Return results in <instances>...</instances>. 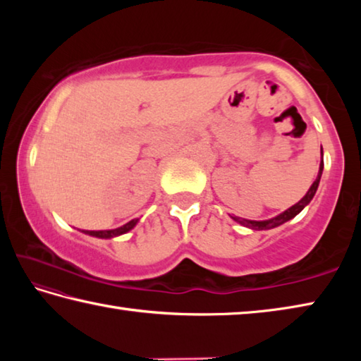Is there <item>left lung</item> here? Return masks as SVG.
I'll return each instance as SVG.
<instances>
[{"mask_svg": "<svg viewBox=\"0 0 361 361\" xmlns=\"http://www.w3.org/2000/svg\"><path fill=\"white\" fill-rule=\"evenodd\" d=\"M322 156H323V151H322ZM322 172H323V159L320 162V170H319V175H317L315 181L312 183V186L309 188V191L305 192L304 197L299 200L298 204H295L290 209H286L283 213H280V215L274 216L271 219H262V221H255V219H245V218H239V216H232L234 221H237L242 226H245L248 229H253V231H266V229H272V228H277V226L283 224L286 221H290L291 218H295L299 212H301L305 205H307L310 200L314 199V195L317 192V188H319V183L322 178Z\"/></svg>", "mask_w": 361, "mask_h": 361, "instance_id": "8db88e82", "label": "left lung"}]
</instances>
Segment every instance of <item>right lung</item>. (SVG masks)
Returning <instances> with one entry per match:
<instances>
[{"instance_id":"1","label":"right lung","mask_w":361,"mask_h":361,"mask_svg":"<svg viewBox=\"0 0 361 361\" xmlns=\"http://www.w3.org/2000/svg\"><path fill=\"white\" fill-rule=\"evenodd\" d=\"M138 223V219H132L124 226H121V228H116V229H109V231H82L84 234H89V235H94V237H99V239H111V237H118L121 234H126V232H129L130 229L135 228V224Z\"/></svg>"}]
</instances>
